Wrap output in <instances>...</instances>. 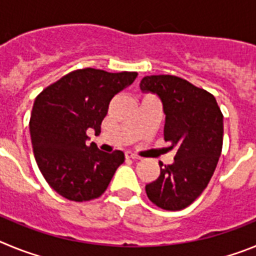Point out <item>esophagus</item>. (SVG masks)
<instances>
[{
    "mask_svg": "<svg viewBox=\"0 0 256 256\" xmlns=\"http://www.w3.org/2000/svg\"><path fill=\"white\" fill-rule=\"evenodd\" d=\"M126 159L137 160V159H140V156L136 155V154H133V152H130V151H126Z\"/></svg>",
    "mask_w": 256,
    "mask_h": 256,
    "instance_id": "obj_1",
    "label": "esophagus"
}]
</instances>
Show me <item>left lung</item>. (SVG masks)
I'll return each instance as SVG.
<instances>
[{
  "label": "left lung",
  "instance_id": "obj_1",
  "mask_svg": "<svg viewBox=\"0 0 256 256\" xmlns=\"http://www.w3.org/2000/svg\"><path fill=\"white\" fill-rule=\"evenodd\" d=\"M140 87L160 97L164 140L177 151L173 164L159 162L160 176L146 184V194L156 206L182 210L202 194L216 170L223 146V114L212 94L180 76H144Z\"/></svg>",
  "mask_w": 256,
  "mask_h": 256
}]
</instances>
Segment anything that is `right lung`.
<instances>
[{"mask_svg":"<svg viewBox=\"0 0 256 256\" xmlns=\"http://www.w3.org/2000/svg\"><path fill=\"white\" fill-rule=\"evenodd\" d=\"M136 72L74 70L36 97L29 130L36 162L46 182L72 201L100 198L124 154H106L87 144V130L101 132L112 97L132 84Z\"/></svg>","mask_w":256,"mask_h":256,"instance_id":"add662e5","label":"right lung"}]
</instances>
